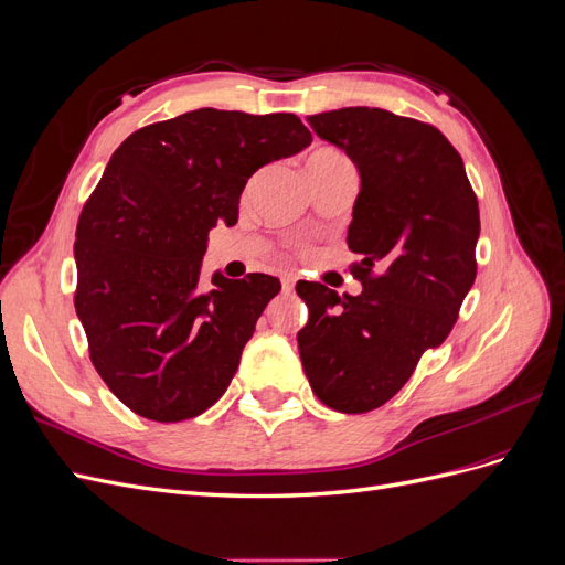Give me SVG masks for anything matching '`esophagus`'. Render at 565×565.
<instances>
[{
  "instance_id": "34e87169",
  "label": "esophagus",
  "mask_w": 565,
  "mask_h": 565,
  "mask_svg": "<svg viewBox=\"0 0 565 565\" xmlns=\"http://www.w3.org/2000/svg\"><path fill=\"white\" fill-rule=\"evenodd\" d=\"M295 285H297L295 278H289V276L282 278V292H285V295H292V292H295Z\"/></svg>"
}]
</instances>
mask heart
<instances>
[{
    "instance_id": "heart-1",
    "label": "heart",
    "mask_w": 565,
    "mask_h": 565,
    "mask_svg": "<svg viewBox=\"0 0 565 565\" xmlns=\"http://www.w3.org/2000/svg\"><path fill=\"white\" fill-rule=\"evenodd\" d=\"M334 160H347V158L334 148H316L306 164H320V162H334Z\"/></svg>"
}]
</instances>
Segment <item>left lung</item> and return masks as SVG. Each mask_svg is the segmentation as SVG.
<instances>
[{
  "instance_id": "8db88e82",
  "label": "left lung",
  "mask_w": 565,
  "mask_h": 565,
  "mask_svg": "<svg viewBox=\"0 0 565 565\" xmlns=\"http://www.w3.org/2000/svg\"><path fill=\"white\" fill-rule=\"evenodd\" d=\"M309 125L361 172L347 243L361 254L363 292L297 282L309 306L299 355L324 405L361 415L396 396L422 353L450 334L476 280L481 216L465 162L434 125L363 106Z\"/></svg>"
}]
</instances>
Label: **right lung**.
I'll return each mask as SVG.
<instances>
[{"label": "right lung", "mask_w": 565, "mask_h": 565, "mask_svg": "<svg viewBox=\"0 0 565 565\" xmlns=\"http://www.w3.org/2000/svg\"><path fill=\"white\" fill-rule=\"evenodd\" d=\"M309 143L292 113L200 108L113 152L77 221L75 311L100 380L136 415L183 422L224 396L280 280L214 273L204 289L207 235L237 224L256 169Z\"/></svg>", "instance_id": "add662e5"}]
</instances>
